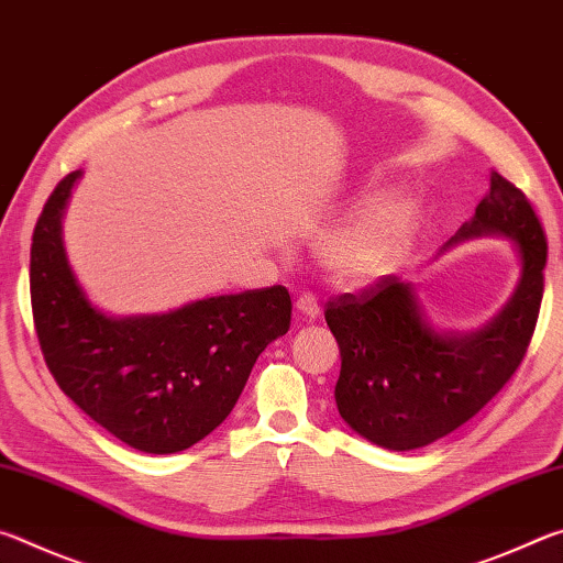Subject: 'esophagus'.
<instances>
[{
  "instance_id": "obj_1",
  "label": "esophagus",
  "mask_w": 563,
  "mask_h": 563,
  "mask_svg": "<svg viewBox=\"0 0 563 563\" xmlns=\"http://www.w3.org/2000/svg\"><path fill=\"white\" fill-rule=\"evenodd\" d=\"M295 310H298V316L302 320H316L320 316V305L316 300V295L302 292L300 298H298V302H295Z\"/></svg>"
}]
</instances>
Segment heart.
<instances>
[{"label": "heart", "mask_w": 563, "mask_h": 563, "mask_svg": "<svg viewBox=\"0 0 563 563\" xmlns=\"http://www.w3.org/2000/svg\"><path fill=\"white\" fill-rule=\"evenodd\" d=\"M417 228L419 206L412 196H375L322 241L320 263L335 283L362 288L402 261Z\"/></svg>", "instance_id": "obj_1"}]
</instances>
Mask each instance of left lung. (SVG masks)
<instances>
[{
  "mask_svg": "<svg viewBox=\"0 0 563 563\" xmlns=\"http://www.w3.org/2000/svg\"><path fill=\"white\" fill-rule=\"evenodd\" d=\"M487 235L509 241L519 258L517 288L487 325L434 328L415 285L397 275L328 302L325 320L342 357L335 405L367 442L407 452L442 440L517 373L544 295L547 238L527 196L497 170L474 216L442 251Z\"/></svg>",
  "mask_w": 563,
  "mask_h": 563,
  "instance_id": "obj_1",
  "label": "left lung"
}]
</instances>
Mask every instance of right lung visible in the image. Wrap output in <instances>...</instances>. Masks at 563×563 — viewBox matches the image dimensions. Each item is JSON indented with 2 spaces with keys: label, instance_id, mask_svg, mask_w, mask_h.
<instances>
[{
  "label": "right lung",
  "instance_id": "1",
  "mask_svg": "<svg viewBox=\"0 0 563 563\" xmlns=\"http://www.w3.org/2000/svg\"><path fill=\"white\" fill-rule=\"evenodd\" d=\"M81 170L46 201L32 238L30 288L46 365L66 397L146 454L184 452L231 415L261 352L290 328L283 285L213 295L154 316H109L89 300L62 221Z\"/></svg>",
  "mask_w": 563,
  "mask_h": 563
}]
</instances>
